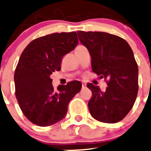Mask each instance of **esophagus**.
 I'll return each instance as SVG.
<instances>
[{
  "mask_svg": "<svg viewBox=\"0 0 151 151\" xmlns=\"http://www.w3.org/2000/svg\"><path fill=\"white\" fill-rule=\"evenodd\" d=\"M86 86V84L84 83V82H83V83H82V88H85Z\"/></svg>",
  "mask_w": 151,
  "mask_h": 151,
  "instance_id": "34e87169",
  "label": "esophagus"
}]
</instances>
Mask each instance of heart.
<instances>
[{
  "label": "heart",
  "instance_id": "b5f03b06",
  "mask_svg": "<svg viewBox=\"0 0 151 151\" xmlns=\"http://www.w3.org/2000/svg\"><path fill=\"white\" fill-rule=\"evenodd\" d=\"M82 46H81V45H79V46H77V47H76V49H78V48H80V47H82Z\"/></svg>",
  "mask_w": 151,
  "mask_h": 151
}]
</instances>
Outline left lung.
Segmentation results:
<instances>
[{
    "instance_id": "left-lung-1",
    "label": "left lung",
    "mask_w": 151,
    "mask_h": 151,
    "mask_svg": "<svg viewBox=\"0 0 151 151\" xmlns=\"http://www.w3.org/2000/svg\"><path fill=\"white\" fill-rule=\"evenodd\" d=\"M81 43L91 55L92 71L107 81L105 91L88 83L92 96L88 110L99 122L114 124L132 108L138 92V66L129 43L103 32L77 31Z\"/></svg>"
}]
</instances>
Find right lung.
Listing matches in <instances>:
<instances>
[{
    "label": "right lung",
    "instance_id": "obj_1",
    "mask_svg": "<svg viewBox=\"0 0 151 151\" xmlns=\"http://www.w3.org/2000/svg\"><path fill=\"white\" fill-rule=\"evenodd\" d=\"M78 43L76 32H56L33 40L26 46L14 73L15 95L23 114L35 125L47 127L60 122L70 101L81 89L78 81L52 86L50 75L61 70L63 56Z\"/></svg>",
    "mask_w": 151,
    "mask_h": 151
}]
</instances>
